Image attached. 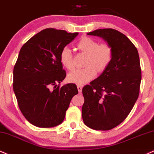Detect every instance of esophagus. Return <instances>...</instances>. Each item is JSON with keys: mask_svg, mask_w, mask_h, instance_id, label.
<instances>
[{"mask_svg": "<svg viewBox=\"0 0 154 154\" xmlns=\"http://www.w3.org/2000/svg\"><path fill=\"white\" fill-rule=\"evenodd\" d=\"M77 88H78V91H79V94H81V92H82V88H83L82 86H79V85H78Z\"/></svg>", "mask_w": 154, "mask_h": 154, "instance_id": "1", "label": "esophagus"}]
</instances>
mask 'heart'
Returning a JSON list of instances; mask_svg holds the SVG:
<instances>
[{
    "instance_id": "obj_1",
    "label": "heart",
    "mask_w": 154,
    "mask_h": 154,
    "mask_svg": "<svg viewBox=\"0 0 154 154\" xmlns=\"http://www.w3.org/2000/svg\"><path fill=\"white\" fill-rule=\"evenodd\" d=\"M75 48L81 54L86 55L81 70H76L68 75V82L84 85L94 79L96 72L103 73L111 64L113 56L111 45L108 43H99L98 41L88 36H83L75 44ZM73 57L71 51L64 48L60 53V61L63 67L71 71L73 68Z\"/></svg>"
}]
</instances>
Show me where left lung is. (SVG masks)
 Listing matches in <instances>:
<instances>
[{"instance_id":"left-lung-1","label":"left lung","mask_w":154,"mask_h":154,"mask_svg":"<svg viewBox=\"0 0 154 154\" xmlns=\"http://www.w3.org/2000/svg\"><path fill=\"white\" fill-rule=\"evenodd\" d=\"M103 38L113 56L109 68L83 88L82 118L92 129L108 131L128 116L139 95L141 69L137 48L124 34L113 28L87 33Z\"/></svg>"}]
</instances>
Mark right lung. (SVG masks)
I'll return each instance as SVG.
<instances>
[{"label":"right lung","instance_id":"add662e5","mask_svg":"<svg viewBox=\"0 0 154 154\" xmlns=\"http://www.w3.org/2000/svg\"><path fill=\"white\" fill-rule=\"evenodd\" d=\"M78 34L46 28L20 48L13 68V91L23 115L34 126L51 128L61 123L72 98L79 94L73 83L60 87L66 75L60 53Z\"/></svg>","mask_w":154,"mask_h":154}]
</instances>
